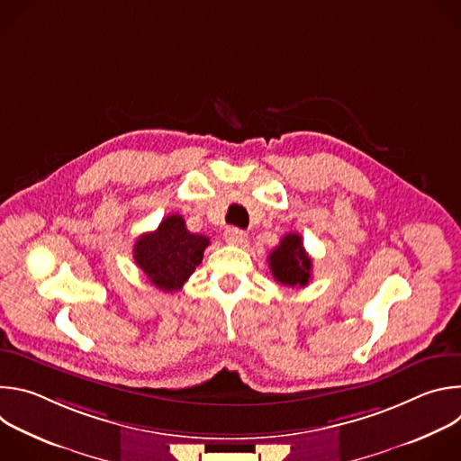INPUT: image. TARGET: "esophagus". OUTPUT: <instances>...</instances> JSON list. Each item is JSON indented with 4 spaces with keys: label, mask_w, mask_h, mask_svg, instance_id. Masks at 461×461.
<instances>
[{
    "label": "esophagus",
    "mask_w": 461,
    "mask_h": 461,
    "mask_svg": "<svg viewBox=\"0 0 461 461\" xmlns=\"http://www.w3.org/2000/svg\"><path fill=\"white\" fill-rule=\"evenodd\" d=\"M224 237L230 244H235V246H246V242H248V233L239 228H228L224 231Z\"/></svg>",
    "instance_id": "34e87169"
}]
</instances>
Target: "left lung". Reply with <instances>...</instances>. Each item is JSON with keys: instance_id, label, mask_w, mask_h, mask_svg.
Returning <instances> with one entry per match:
<instances>
[{"instance_id": "left-lung-1", "label": "left lung", "mask_w": 461, "mask_h": 461, "mask_svg": "<svg viewBox=\"0 0 461 461\" xmlns=\"http://www.w3.org/2000/svg\"><path fill=\"white\" fill-rule=\"evenodd\" d=\"M268 265L274 279L285 286L304 288L312 279V258L299 233H286L281 239L268 257Z\"/></svg>"}]
</instances>
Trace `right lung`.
I'll use <instances>...</instances> for the list:
<instances>
[{"instance_id": "1", "label": "right lung", "mask_w": 461, "mask_h": 461, "mask_svg": "<svg viewBox=\"0 0 461 461\" xmlns=\"http://www.w3.org/2000/svg\"><path fill=\"white\" fill-rule=\"evenodd\" d=\"M208 246V237L187 231L182 215L175 213L166 217L155 231L139 237L133 257L151 285L162 292H175L201 265Z\"/></svg>"}]
</instances>
